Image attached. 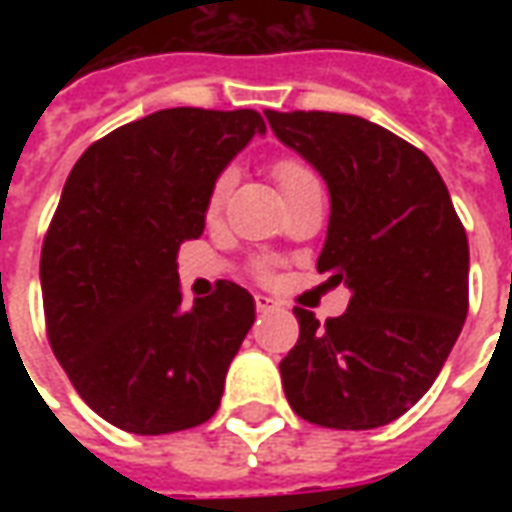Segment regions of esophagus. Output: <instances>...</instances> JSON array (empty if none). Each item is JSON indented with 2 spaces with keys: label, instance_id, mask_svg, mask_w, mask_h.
<instances>
[{
  "label": "esophagus",
  "instance_id": "esophagus-1",
  "mask_svg": "<svg viewBox=\"0 0 512 512\" xmlns=\"http://www.w3.org/2000/svg\"><path fill=\"white\" fill-rule=\"evenodd\" d=\"M255 307H257V312H268L277 307V301L268 299V296H255Z\"/></svg>",
  "mask_w": 512,
  "mask_h": 512
}]
</instances>
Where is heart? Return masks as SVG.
<instances>
[{
  "mask_svg": "<svg viewBox=\"0 0 512 512\" xmlns=\"http://www.w3.org/2000/svg\"><path fill=\"white\" fill-rule=\"evenodd\" d=\"M271 175H274L279 191H282L285 197L293 194L296 189H301V186L312 183V180H318L310 164L301 161L299 156L277 158L274 167H271ZM230 186H233V172L224 169L222 175L213 180L211 191H208V200H205V219H208V222L219 219V213H222L224 208V200H227V194H230ZM271 271H274V268H271L268 260H255V263H252V277L255 279H268L271 277Z\"/></svg>",
  "mask_w": 512,
  "mask_h": 512,
  "instance_id": "b5f03b06",
  "label": "heart"
}]
</instances>
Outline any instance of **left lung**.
<instances>
[{
    "instance_id": "8db88e82",
    "label": "left lung",
    "mask_w": 512,
    "mask_h": 512,
    "mask_svg": "<svg viewBox=\"0 0 512 512\" xmlns=\"http://www.w3.org/2000/svg\"><path fill=\"white\" fill-rule=\"evenodd\" d=\"M274 134L332 194L318 271L348 310L321 323L296 307L299 340L279 362L290 408L312 425L370 430L403 417L447 362L469 312V241L419 147L365 117L274 112Z\"/></svg>"
}]
</instances>
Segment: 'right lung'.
Listing matches in <instances>:
<instances>
[{
    "mask_svg": "<svg viewBox=\"0 0 512 512\" xmlns=\"http://www.w3.org/2000/svg\"><path fill=\"white\" fill-rule=\"evenodd\" d=\"M255 134H266L255 109H161L93 142L65 180L40 252L46 334L73 389L115 428L175 433L219 408L255 301L219 279L186 310L175 257Z\"/></svg>",
    "mask_w": 512,
    "mask_h": 512,
    "instance_id": "right-lung-1",
    "label": "right lung"
}]
</instances>
